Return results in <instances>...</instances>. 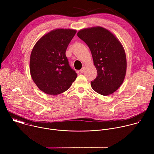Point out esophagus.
<instances>
[{
    "instance_id": "obj_1",
    "label": "esophagus",
    "mask_w": 154,
    "mask_h": 154,
    "mask_svg": "<svg viewBox=\"0 0 154 154\" xmlns=\"http://www.w3.org/2000/svg\"><path fill=\"white\" fill-rule=\"evenodd\" d=\"M85 67H83V68L80 69V72H82V73H83V72L85 71Z\"/></svg>"
}]
</instances>
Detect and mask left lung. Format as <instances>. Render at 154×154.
Instances as JSON below:
<instances>
[{"label": "left lung", "mask_w": 154, "mask_h": 154, "mask_svg": "<svg viewBox=\"0 0 154 154\" xmlns=\"http://www.w3.org/2000/svg\"><path fill=\"white\" fill-rule=\"evenodd\" d=\"M77 36L89 47L97 69V77L91 82L92 88L103 96L113 93L122 85L126 73V56L121 42L101 27L81 30Z\"/></svg>", "instance_id": "8db88e82"}]
</instances>
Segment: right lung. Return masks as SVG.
Instances as JSON below:
<instances>
[{
    "instance_id": "1",
    "label": "right lung",
    "mask_w": 154,
    "mask_h": 154,
    "mask_svg": "<svg viewBox=\"0 0 154 154\" xmlns=\"http://www.w3.org/2000/svg\"><path fill=\"white\" fill-rule=\"evenodd\" d=\"M76 30L58 29L42 36L30 55V71L38 88L48 94L57 95L68 90L77 74L66 56Z\"/></svg>"
}]
</instances>
